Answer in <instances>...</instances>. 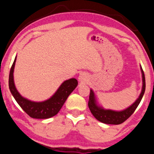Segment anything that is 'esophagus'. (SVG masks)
Here are the masks:
<instances>
[{"instance_id": "34e87169", "label": "esophagus", "mask_w": 154, "mask_h": 154, "mask_svg": "<svg viewBox=\"0 0 154 154\" xmlns=\"http://www.w3.org/2000/svg\"><path fill=\"white\" fill-rule=\"evenodd\" d=\"M88 79H89L88 75L85 73H81L79 76V80L82 82H85L88 80Z\"/></svg>"}]
</instances>
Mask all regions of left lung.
<instances>
[{"instance_id": "8db88e82", "label": "left lung", "mask_w": 154, "mask_h": 154, "mask_svg": "<svg viewBox=\"0 0 154 154\" xmlns=\"http://www.w3.org/2000/svg\"><path fill=\"white\" fill-rule=\"evenodd\" d=\"M141 70L142 73V81H143V86H142V90L139 98L136 100V102L131 104L129 107L126 109L120 112H116L110 109H104L102 107L98 106L97 104L96 100L94 91L92 89H90V94H89V99L88 102V106L90 109L91 114L93 116L97 119V120L102 123L107 124H120L129 119L131 114L134 112L137 106H139V103L141 102L142 97L145 92L146 89V82H145V76L143 73L142 67H141Z\"/></svg>"}]
</instances>
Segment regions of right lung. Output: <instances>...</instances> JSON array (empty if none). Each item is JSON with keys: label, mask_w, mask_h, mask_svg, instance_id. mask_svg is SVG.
<instances>
[{"label": "right lung", "mask_w": 154, "mask_h": 154, "mask_svg": "<svg viewBox=\"0 0 154 154\" xmlns=\"http://www.w3.org/2000/svg\"><path fill=\"white\" fill-rule=\"evenodd\" d=\"M16 57L15 58L9 75V89L17 104L30 117L34 119H48L57 114L63 106L68 96L77 86V80L72 78L64 82L49 100L41 102H35L23 97L15 88L13 71Z\"/></svg>", "instance_id": "obj_1"}]
</instances>
